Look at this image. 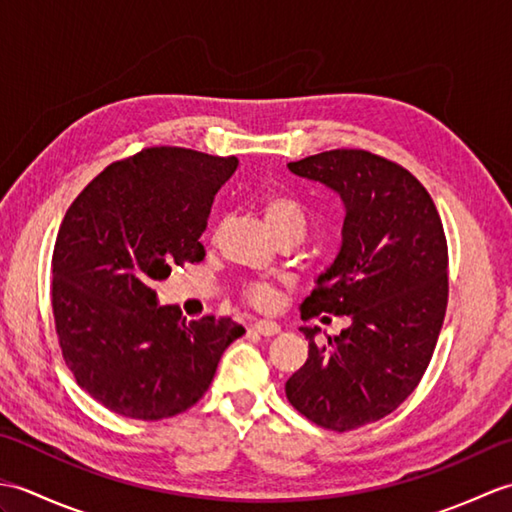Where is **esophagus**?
Here are the masks:
<instances>
[{
  "label": "esophagus",
  "instance_id": "esophagus-1",
  "mask_svg": "<svg viewBox=\"0 0 512 512\" xmlns=\"http://www.w3.org/2000/svg\"><path fill=\"white\" fill-rule=\"evenodd\" d=\"M253 332L262 334V336H275L281 332V328L275 321H257V323H253Z\"/></svg>",
  "mask_w": 512,
  "mask_h": 512
}]
</instances>
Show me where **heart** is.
Here are the masks:
<instances>
[{
    "label": "heart",
    "instance_id": "1",
    "mask_svg": "<svg viewBox=\"0 0 512 512\" xmlns=\"http://www.w3.org/2000/svg\"><path fill=\"white\" fill-rule=\"evenodd\" d=\"M264 220L277 239L306 235V213L288 195L268 193L259 202ZM242 301L255 310H270L277 303V292L268 281H250L242 288Z\"/></svg>",
    "mask_w": 512,
    "mask_h": 512
}]
</instances>
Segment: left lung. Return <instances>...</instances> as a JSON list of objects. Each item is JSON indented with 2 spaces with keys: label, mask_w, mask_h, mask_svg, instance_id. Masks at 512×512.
<instances>
[{
  "label": "left lung",
  "mask_w": 512,
  "mask_h": 512,
  "mask_svg": "<svg viewBox=\"0 0 512 512\" xmlns=\"http://www.w3.org/2000/svg\"><path fill=\"white\" fill-rule=\"evenodd\" d=\"M345 204L343 244L301 303V319L347 314L350 328L314 343L288 378L290 405L330 431L389 416L429 367L449 301V250L431 195L416 176L365 149H332L288 162ZM328 319V317H325Z\"/></svg>",
  "instance_id": "left-lung-1"
}]
</instances>
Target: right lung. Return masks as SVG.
Instances as JSON below:
<instances>
[{"label":"right lung","instance_id":"obj_1","mask_svg":"<svg viewBox=\"0 0 512 512\" xmlns=\"http://www.w3.org/2000/svg\"><path fill=\"white\" fill-rule=\"evenodd\" d=\"M235 156L147 147L105 167L65 213L52 253V314L65 365L125 418L162 420L198 402L246 330L158 306L156 281L202 262L200 235Z\"/></svg>","mask_w":512,"mask_h":512}]
</instances>
